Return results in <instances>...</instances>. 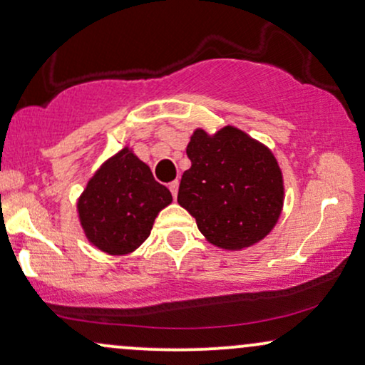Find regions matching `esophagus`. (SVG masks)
I'll use <instances>...</instances> for the list:
<instances>
[{"label": "esophagus", "mask_w": 365, "mask_h": 365, "mask_svg": "<svg viewBox=\"0 0 365 365\" xmlns=\"http://www.w3.org/2000/svg\"><path fill=\"white\" fill-rule=\"evenodd\" d=\"M168 188H170L171 195H173V199H177V194H178V180H175V182L168 183Z\"/></svg>", "instance_id": "1"}]
</instances>
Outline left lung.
<instances>
[{
	"mask_svg": "<svg viewBox=\"0 0 365 365\" xmlns=\"http://www.w3.org/2000/svg\"><path fill=\"white\" fill-rule=\"evenodd\" d=\"M187 156L192 166L182 175L178 204L211 244L240 250L273 230L283 206V180L269 149L225 127L215 137L195 130Z\"/></svg>",
	"mask_w": 365,
	"mask_h": 365,
	"instance_id": "1",
	"label": "left lung"
}]
</instances>
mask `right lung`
<instances>
[{
    "instance_id": "obj_1",
    "label": "right lung",
    "mask_w": 365,
    "mask_h": 365,
    "mask_svg": "<svg viewBox=\"0 0 365 365\" xmlns=\"http://www.w3.org/2000/svg\"><path fill=\"white\" fill-rule=\"evenodd\" d=\"M171 202L170 190L128 149L104 163L78 200L86 235L104 252L135 250L149 237L158 212Z\"/></svg>"
}]
</instances>
